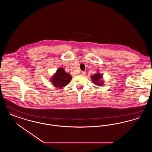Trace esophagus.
I'll list each match as a JSON object with an SVG mask.
<instances>
[{
	"label": "esophagus",
	"mask_w": 152,
	"mask_h": 152,
	"mask_svg": "<svg viewBox=\"0 0 152 152\" xmlns=\"http://www.w3.org/2000/svg\"><path fill=\"white\" fill-rule=\"evenodd\" d=\"M85 74H86V72H81V75L82 76H84Z\"/></svg>",
	"instance_id": "1"
}]
</instances>
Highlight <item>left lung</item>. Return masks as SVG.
<instances>
[{
  "label": "left lung",
  "mask_w": 152,
  "mask_h": 152,
  "mask_svg": "<svg viewBox=\"0 0 152 152\" xmlns=\"http://www.w3.org/2000/svg\"><path fill=\"white\" fill-rule=\"evenodd\" d=\"M102 78V75L100 73H96L94 74L93 76H91V79L92 80L94 81V84H96V85H98L99 86H102L104 84V82L102 81V80H101Z\"/></svg>",
  "instance_id": "left-lung-1"
}]
</instances>
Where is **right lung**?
I'll use <instances>...</instances> for the list:
<instances>
[{"label":"right lung","mask_w":152,"mask_h":152,"mask_svg":"<svg viewBox=\"0 0 152 152\" xmlns=\"http://www.w3.org/2000/svg\"><path fill=\"white\" fill-rule=\"evenodd\" d=\"M71 79L72 76L66 72L64 68H59L51 80L55 87L61 88L66 86Z\"/></svg>","instance_id":"right-lung-1"}]
</instances>
